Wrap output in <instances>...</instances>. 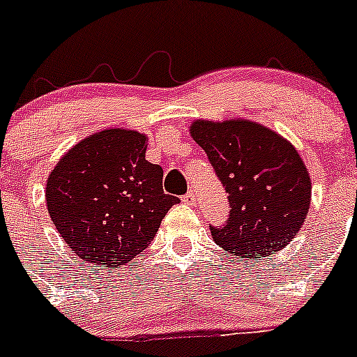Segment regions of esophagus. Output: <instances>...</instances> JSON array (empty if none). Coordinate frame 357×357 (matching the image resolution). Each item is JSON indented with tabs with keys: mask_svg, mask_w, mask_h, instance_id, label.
Returning <instances> with one entry per match:
<instances>
[{
	"mask_svg": "<svg viewBox=\"0 0 357 357\" xmlns=\"http://www.w3.org/2000/svg\"><path fill=\"white\" fill-rule=\"evenodd\" d=\"M195 197H197V195H195V192H186V194L181 197V201L185 202V204L192 206L195 202Z\"/></svg>",
	"mask_w": 357,
	"mask_h": 357,
	"instance_id": "obj_1",
	"label": "esophagus"
}]
</instances>
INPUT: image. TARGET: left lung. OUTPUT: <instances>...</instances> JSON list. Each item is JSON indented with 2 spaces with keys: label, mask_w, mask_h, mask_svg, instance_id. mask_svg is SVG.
<instances>
[{
  "label": "left lung",
  "mask_w": 357,
  "mask_h": 357,
  "mask_svg": "<svg viewBox=\"0 0 357 357\" xmlns=\"http://www.w3.org/2000/svg\"><path fill=\"white\" fill-rule=\"evenodd\" d=\"M192 137L227 192L229 218L211 227L222 248L246 259L280 252L301 229L310 208L308 171L299 153L257 123L195 121Z\"/></svg>",
  "instance_id": "8db88e82"
}]
</instances>
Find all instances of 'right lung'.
Masks as SVG:
<instances>
[{
	"mask_svg": "<svg viewBox=\"0 0 357 357\" xmlns=\"http://www.w3.org/2000/svg\"><path fill=\"white\" fill-rule=\"evenodd\" d=\"M146 160V135L111 128L73 146L51 172L47 209L73 254L116 268L144 250L179 199Z\"/></svg>",
	"mask_w": 357,
	"mask_h": 357,
	"instance_id": "add662e5",
	"label": "right lung"
}]
</instances>
